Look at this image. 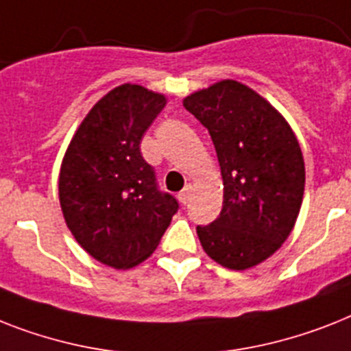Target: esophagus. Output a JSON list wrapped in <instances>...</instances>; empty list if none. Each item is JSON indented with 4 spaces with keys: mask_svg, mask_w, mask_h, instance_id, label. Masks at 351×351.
<instances>
[{
    "mask_svg": "<svg viewBox=\"0 0 351 351\" xmlns=\"http://www.w3.org/2000/svg\"><path fill=\"white\" fill-rule=\"evenodd\" d=\"M178 200H180V204L184 205L191 200V185H187L185 189H182L180 193H178Z\"/></svg>",
    "mask_w": 351,
    "mask_h": 351,
    "instance_id": "esophagus-1",
    "label": "esophagus"
}]
</instances>
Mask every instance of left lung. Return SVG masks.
Returning a JSON list of instances; mask_svg holds the SVG:
<instances>
[{
	"label": "left lung",
	"mask_w": 351,
	"mask_h": 351,
	"mask_svg": "<svg viewBox=\"0 0 351 351\" xmlns=\"http://www.w3.org/2000/svg\"><path fill=\"white\" fill-rule=\"evenodd\" d=\"M215 144L223 207L196 232L209 258L245 270L281 247L294 229L304 193V162L294 131L263 97L220 81L184 99Z\"/></svg>",
	"instance_id": "obj_1"
}]
</instances>
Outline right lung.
Masks as SVG:
<instances>
[{
  "mask_svg": "<svg viewBox=\"0 0 351 351\" xmlns=\"http://www.w3.org/2000/svg\"><path fill=\"white\" fill-rule=\"evenodd\" d=\"M166 97L138 84L113 88L75 131L59 173V200L68 229L88 254L130 269L153 254L178 210L158 189L141 141Z\"/></svg>",
  "mask_w": 351,
  "mask_h": 351,
  "instance_id": "right-lung-1",
  "label": "right lung"
}]
</instances>
